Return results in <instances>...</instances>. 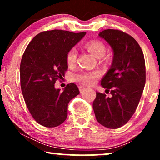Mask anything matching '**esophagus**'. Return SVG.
Returning a JSON list of instances; mask_svg holds the SVG:
<instances>
[{
  "label": "esophagus",
  "mask_w": 160,
  "mask_h": 160,
  "mask_svg": "<svg viewBox=\"0 0 160 160\" xmlns=\"http://www.w3.org/2000/svg\"><path fill=\"white\" fill-rule=\"evenodd\" d=\"M78 88H79V90H80V92H84V90H86V87H84V86H82V85H80L79 87H78Z\"/></svg>",
  "instance_id": "34e87169"
}]
</instances>
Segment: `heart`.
I'll list each match as a JSON object with an SVG mask.
<instances>
[{"label": "heart", "instance_id": "heart-1", "mask_svg": "<svg viewBox=\"0 0 160 160\" xmlns=\"http://www.w3.org/2000/svg\"><path fill=\"white\" fill-rule=\"evenodd\" d=\"M87 49L91 52L96 58H100L104 55L106 52V49L103 43L101 41L94 40L89 41L85 46ZM77 58V51L75 48H73L68 52L67 54V62L69 65H73L76 62ZM99 76L98 71H84L76 74L75 79L87 85H92L95 83L96 78Z\"/></svg>", "mask_w": 160, "mask_h": 160}]
</instances>
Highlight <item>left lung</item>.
Masks as SVG:
<instances>
[{"label": "left lung", "mask_w": 160, "mask_h": 160, "mask_svg": "<svg viewBox=\"0 0 160 160\" xmlns=\"http://www.w3.org/2000/svg\"><path fill=\"white\" fill-rule=\"evenodd\" d=\"M113 50L110 69L101 80L106 94L96 92L92 106L97 121L102 126L117 129L124 125L134 114L146 83L143 51L130 35L108 29L98 35Z\"/></svg>", "instance_id": "left-lung-1"}]
</instances>
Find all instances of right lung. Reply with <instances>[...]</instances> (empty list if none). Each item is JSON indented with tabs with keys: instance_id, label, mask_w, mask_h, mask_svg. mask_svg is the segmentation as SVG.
I'll return each mask as SVG.
<instances>
[{
	"instance_id": "obj_1",
	"label": "right lung",
	"mask_w": 160,
	"mask_h": 160,
	"mask_svg": "<svg viewBox=\"0 0 160 160\" xmlns=\"http://www.w3.org/2000/svg\"><path fill=\"white\" fill-rule=\"evenodd\" d=\"M86 35L53 30L41 32L26 48L20 64L24 100L33 119L41 125L55 128L65 122L70 100L79 94L73 83L62 92L54 84L68 70L67 54Z\"/></svg>"
}]
</instances>
